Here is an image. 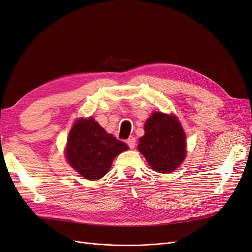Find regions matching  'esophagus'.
I'll return each instance as SVG.
<instances>
[{"mask_svg":"<svg viewBox=\"0 0 252 252\" xmlns=\"http://www.w3.org/2000/svg\"><path fill=\"white\" fill-rule=\"evenodd\" d=\"M127 145L130 149H134L136 146V139L134 137H130L127 139Z\"/></svg>","mask_w":252,"mask_h":252,"instance_id":"1","label":"esophagus"}]
</instances>
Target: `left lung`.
I'll use <instances>...</instances> for the list:
<instances>
[{
  "label": "left lung",
  "mask_w": 252,
  "mask_h": 252,
  "mask_svg": "<svg viewBox=\"0 0 252 252\" xmlns=\"http://www.w3.org/2000/svg\"><path fill=\"white\" fill-rule=\"evenodd\" d=\"M145 132L137 148L152 168L160 173L175 170L186 157V135L176 118L153 113Z\"/></svg>",
  "instance_id": "obj_1"
}]
</instances>
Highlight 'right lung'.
Segmentation results:
<instances>
[{
    "label": "right lung",
    "instance_id": "right-lung-1",
    "mask_svg": "<svg viewBox=\"0 0 252 252\" xmlns=\"http://www.w3.org/2000/svg\"><path fill=\"white\" fill-rule=\"evenodd\" d=\"M126 143L118 140L94 121L80 119L68 134L66 159L86 179H98L109 172L114 158L127 151Z\"/></svg>",
    "mask_w": 252,
    "mask_h": 252
}]
</instances>
